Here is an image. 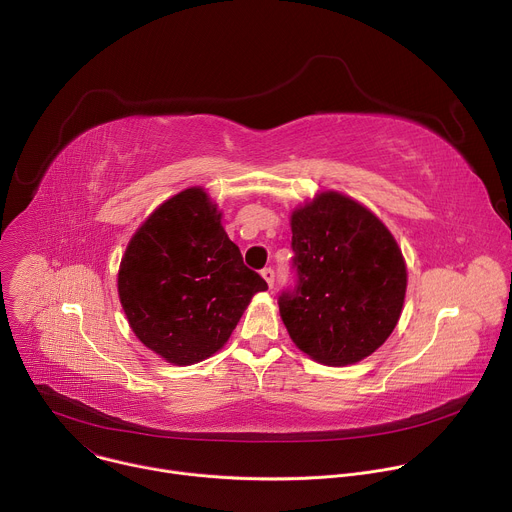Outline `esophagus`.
Returning a JSON list of instances; mask_svg holds the SVG:
<instances>
[{
  "label": "esophagus",
  "instance_id": "esophagus-1",
  "mask_svg": "<svg viewBox=\"0 0 512 512\" xmlns=\"http://www.w3.org/2000/svg\"><path fill=\"white\" fill-rule=\"evenodd\" d=\"M261 275H263V279L267 281V285L273 287V283H275V271H273L271 267H265V269H261Z\"/></svg>",
  "mask_w": 512,
  "mask_h": 512
}]
</instances>
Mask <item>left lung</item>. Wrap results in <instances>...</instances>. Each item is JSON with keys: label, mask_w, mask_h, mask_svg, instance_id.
<instances>
[{"label": "left lung", "mask_w": 512, "mask_h": 512, "mask_svg": "<svg viewBox=\"0 0 512 512\" xmlns=\"http://www.w3.org/2000/svg\"><path fill=\"white\" fill-rule=\"evenodd\" d=\"M294 285L277 300L300 350L324 364L373 354L401 316L407 269L379 218L338 192L291 214Z\"/></svg>", "instance_id": "obj_1"}]
</instances>
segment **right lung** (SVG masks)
Instances as JSON below:
<instances>
[{"mask_svg": "<svg viewBox=\"0 0 512 512\" xmlns=\"http://www.w3.org/2000/svg\"><path fill=\"white\" fill-rule=\"evenodd\" d=\"M119 300L135 336L174 364L223 348L267 281L243 263L202 188L166 200L127 245Z\"/></svg>", "mask_w": 512, "mask_h": 512, "instance_id": "1", "label": "right lung"}]
</instances>
